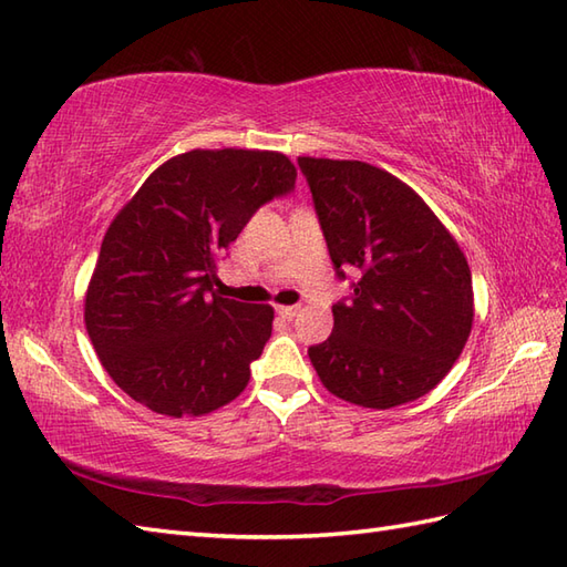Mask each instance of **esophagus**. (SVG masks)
Masks as SVG:
<instances>
[{"label": "esophagus", "instance_id": "1", "mask_svg": "<svg viewBox=\"0 0 567 567\" xmlns=\"http://www.w3.org/2000/svg\"><path fill=\"white\" fill-rule=\"evenodd\" d=\"M277 315L290 321V319H295L299 315V307H277Z\"/></svg>", "mask_w": 567, "mask_h": 567}]
</instances>
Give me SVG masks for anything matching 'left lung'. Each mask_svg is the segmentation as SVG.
<instances>
[{
	"label": "left lung",
	"instance_id": "left-lung-1",
	"mask_svg": "<svg viewBox=\"0 0 567 567\" xmlns=\"http://www.w3.org/2000/svg\"><path fill=\"white\" fill-rule=\"evenodd\" d=\"M339 277L353 265L351 302L309 348L323 388L358 406L392 409L449 375L473 329V277L453 234L400 177L363 161L299 155Z\"/></svg>",
	"mask_w": 567,
	"mask_h": 567
}]
</instances>
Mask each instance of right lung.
<instances>
[{
    "label": "right lung",
    "mask_w": 567,
    "mask_h": 567,
    "mask_svg": "<svg viewBox=\"0 0 567 567\" xmlns=\"http://www.w3.org/2000/svg\"><path fill=\"white\" fill-rule=\"evenodd\" d=\"M295 179L285 153L195 148L155 167L118 209L84 295V327L131 400L183 419L246 390L275 311L221 297L216 265L260 204Z\"/></svg>",
    "instance_id": "1"
}]
</instances>
